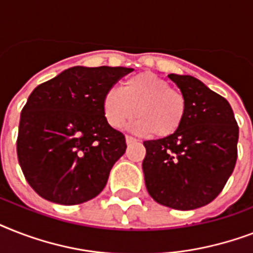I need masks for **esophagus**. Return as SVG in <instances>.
I'll list each match as a JSON object with an SVG mask.
<instances>
[{
	"label": "esophagus",
	"instance_id": "obj_1",
	"mask_svg": "<svg viewBox=\"0 0 253 253\" xmlns=\"http://www.w3.org/2000/svg\"><path fill=\"white\" fill-rule=\"evenodd\" d=\"M126 142L127 144H132V143L138 142V139H135L134 136H130V135H126Z\"/></svg>",
	"mask_w": 253,
	"mask_h": 253
}]
</instances>
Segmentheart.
Here are the masks:
<instances>
[{"instance_id":"b5f03b06","label":"heart","mask_w":253,"mask_h":253,"mask_svg":"<svg viewBox=\"0 0 253 253\" xmlns=\"http://www.w3.org/2000/svg\"><path fill=\"white\" fill-rule=\"evenodd\" d=\"M105 118L111 127L123 126L136 113L130 128L136 134L166 138L176 132L184 122L186 99L180 90L170 87L166 79L152 72L128 77L121 87H111L102 99Z\"/></svg>"}]
</instances>
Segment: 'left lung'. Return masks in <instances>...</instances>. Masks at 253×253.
<instances>
[{
  "mask_svg": "<svg viewBox=\"0 0 253 253\" xmlns=\"http://www.w3.org/2000/svg\"><path fill=\"white\" fill-rule=\"evenodd\" d=\"M186 99L181 127L170 136L146 140L143 172L158 204L193 210L215 200L238 159L239 127L227 99L193 76L170 73Z\"/></svg>",
  "mask_w": 253,
  "mask_h": 253,
  "instance_id": "1",
  "label": "left lung"
}]
</instances>
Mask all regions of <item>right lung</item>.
Segmentation results:
<instances>
[{"label":"right lung","mask_w":253,"mask_h":253,"mask_svg":"<svg viewBox=\"0 0 253 253\" xmlns=\"http://www.w3.org/2000/svg\"><path fill=\"white\" fill-rule=\"evenodd\" d=\"M125 67H72L38 85L22 109L18 162L26 180L47 201L79 205L102 192L126 139L107 123L103 95Z\"/></svg>","instance_id":"right-lung-1"}]
</instances>
